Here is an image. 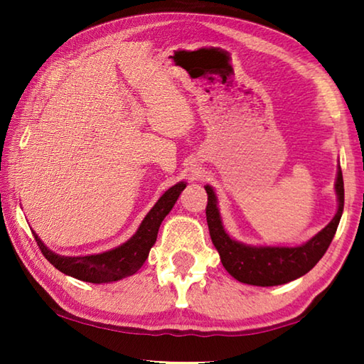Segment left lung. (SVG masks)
I'll return each mask as SVG.
<instances>
[{
  "mask_svg": "<svg viewBox=\"0 0 364 364\" xmlns=\"http://www.w3.org/2000/svg\"><path fill=\"white\" fill-rule=\"evenodd\" d=\"M334 188L337 194V212L328 226H324L305 244L295 247H279V245H249L232 239L221 221L217 194L210 184H207V225L225 269L239 282L260 287L281 286L306 274L326 254L342 217L343 178L341 165L337 167Z\"/></svg>",
  "mask_w": 364,
  "mask_h": 364,
  "instance_id": "8db88e82",
  "label": "left lung"
}]
</instances>
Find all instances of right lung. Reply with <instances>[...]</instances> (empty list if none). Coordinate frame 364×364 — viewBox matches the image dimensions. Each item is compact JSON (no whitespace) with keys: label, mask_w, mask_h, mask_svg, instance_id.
<instances>
[{"label":"right lung","mask_w":364,"mask_h":364,"mask_svg":"<svg viewBox=\"0 0 364 364\" xmlns=\"http://www.w3.org/2000/svg\"><path fill=\"white\" fill-rule=\"evenodd\" d=\"M184 188H186V183L180 181L175 186L165 191L156 202V205L151 208L149 213L141 221L138 231L127 242H123L115 249L102 252V254L80 257L59 255L43 244L38 234L35 231L32 232L43 255L46 257V260L56 269L63 271L64 274L85 282H93V284L119 281L127 278V276L134 274L143 267L147 255H149L151 247L156 244L160 225H162L164 218L173 208L175 202L178 200Z\"/></svg>","instance_id":"obj_1"}]
</instances>
